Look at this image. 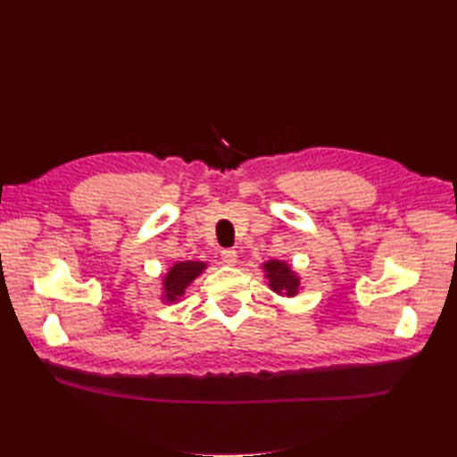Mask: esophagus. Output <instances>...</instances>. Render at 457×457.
I'll list each match as a JSON object with an SVG mask.
<instances>
[{
    "label": "esophagus",
    "instance_id": "1",
    "mask_svg": "<svg viewBox=\"0 0 457 457\" xmlns=\"http://www.w3.org/2000/svg\"><path fill=\"white\" fill-rule=\"evenodd\" d=\"M221 263L228 265V267H234L237 263V251L223 249L221 251Z\"/></svg>",
    "mask_w": 457,
    "mask_h": 457
}]
</instances>
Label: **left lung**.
Masks as SVG:
<instances>
[{
    "label": "left lung",
    "mask_w": 457,
    "mask_h": 457,
    "mask_svg": "<svg viewBox=\"0 0 457 457\" xmlns=\"http://www.w3.org/2000/svg\"><path fill=\"white\" fill-rule=\"evenodd\" d=\"M261 269H263L269 288L273 290L275 295L293 298L303 290V278H300V275L287 263V261L269 259L267 263L261 265Z\"/></svg>",
    "instance_id": "left-lung-1"
}]
</instances>
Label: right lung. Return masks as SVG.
Segmentation results:
<instances>
[{
    "instance_id": "add662e5",
    "label": "right lung",
    "mask_w": 457,
    "mask_h": 457,
    "mask_svg": "<svg viewBox=\"0 0 457 457\" xmlns=\"http://www.w3.org/2000/svg\"><path fill=\"white\" fill-rule=\"evenodd\" d=\"M208 269L206 261H179L169 267L162 277L161 300L167 304H177L187 295V288Z\"/></svg>"
}]
</instances>
